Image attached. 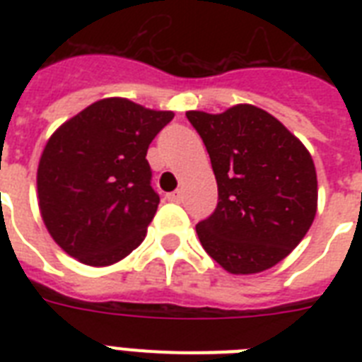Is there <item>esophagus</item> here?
<instances>
[{
	"instance_id": "esophagus-1",
	"label": "esophagus",
	"mask_w": 362,
	"mask_h": 362,
	"mask_svg": "<svg viewBox=\"0 0 362 362\" xmlns=\"http://www.w3.org/2000/svg\"><path fill=\"white\" fill-rule=\"evenodd\" d=\"M167 199H169L170 203H180L182 192H180V189H176V192H173V193H167Z\"/></svg>"
}]
</instances>
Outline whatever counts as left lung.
Listing matches in <instances>:
<instances>
[{"label":"left lung","instance_id":"1","mask_svg":"<svg viewBox=\"0 0 362 362\" xmlns=\"http://www.w3.org/2000/svg\"><path fill=\"white\" fill-rule=\"evenodd\" d=\"M186 116L203 139L218 182V206L195 227L204 252L231 274L274 267L315 218L314 159L286 125L253 105Z\"/></svg>","mask_w":362,"mask_h":362}]
</instances>
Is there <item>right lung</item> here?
Returning a JSON list of instances; mask_svg holds the SVG:
<instances>
[{
	"label": "right lung",
	"mask_w": 362,
	"mask_h": 362,
	"mask_svg": "<svg viewBox=\"0 0 362 362\" xmlns=\"http://www.w3.org/2000/svg\"><path fill=\"white\" fill-rule=\"evenodd\" d=\"M175 118L107 98L62 124L37 169L42 221L65 253L90 267H109L144 237L159 204L146 152Z\"/></svg>",
	"instance_id": "right-lung-1"
}]
</instances>
